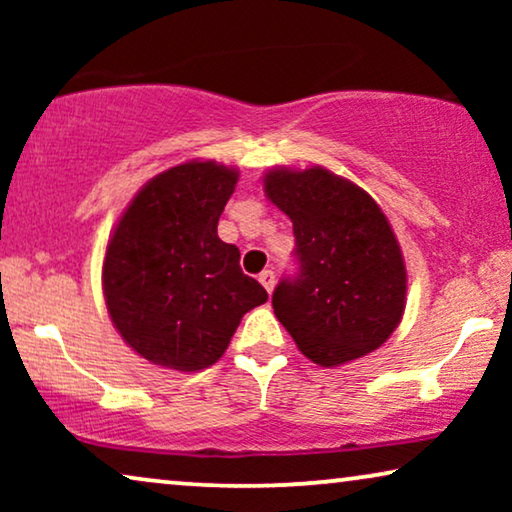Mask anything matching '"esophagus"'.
<instances>
[{
    "label": "esophagus",
    "mask_w": 512,
    "mask_h": 512,
    "mask_svg": "<svg viewBox=\"0 0 512 512\" xmlns=\"http://www.w3.org/2000/svg\"><path fill=\"white\" fill-rule=\"evenodd\" d=\"M258 282H261L265 286V291L272 293V289H275V272L272 270H263L261 275H258Z\"/></svg>",
    "instance_id": "esophagus-1"
}]
</instances>
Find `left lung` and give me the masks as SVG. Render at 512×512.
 <instances>
[{
    "instance_id": "obj_1",
    "label": "left lung",
    "mask_w": 512,
    "mask_h": 512,
    "mask_svg": "<svg viewBox=\"0 0 512 512\" xmlns=\"http://www.w3.org/2000/svg\"><path fill=\"white\" fill-rule=\"evenodd\" d=\"M265 193L293 223L298 272L272 293L275 317L319 366L366 356L405 310V263L377 202L352 181L310 167H275Z\"/></svg>"
}]
</instances>
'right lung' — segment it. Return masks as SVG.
Listing matches in <instances>:
<instances>
[{"label":"right lung","mask_w":512,"mask_h":512,"mask_svg":"<svg viewBox=\"0 0 512 512\" xmlns=\"http://www.w3.org/2000/svg\"><path fill=\"white\" fill-rule=\"evenodd\" d=\"M237 170L170 167L135 195L107 244L104 300L121 338L163 368H209L244 314L268 291L240 268V249L216 235Z\"/></svg>","instance_id":"1"}]
</instances>
